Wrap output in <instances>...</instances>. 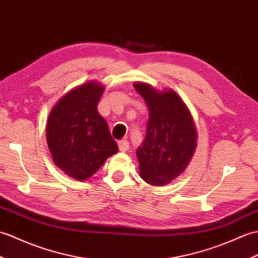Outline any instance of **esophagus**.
Returning a JSON list of instances; mask_svg holds the SVG:
<instances>
[{
	"label": "esophagus",
	"mask_w": 258,
	"mask_h": 258,
	"mask_svg": "<svg viewBox=\"0 0 258 258\" xmlns=\"http://www.w3.org/2000/svg\"><path fill=\"white\" fill-rule=\"evenodd\" d=\"M128 147H130V144H128L127 141L122 140V141L118 142V149L121 152H126L127 149H128Z\"/></svg>",
	"instance_id": "esophagus-1"
}]
</instances>
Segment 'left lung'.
Returning a JSON list of instances; mask_svg holds the SVG:
<instances>
[{
  "instance_id": "1",
  "label": "left lung",
  "mask_w": 258,
  "mask_h": 258,
  "mask_svg": "<svg viewBox=\"0 0 258 258\" xmlns=\"http://www.w3.org/2000/svg\"><path fill=\"white\" fill-rule=\"evenodd\" d=\"M133 86L148 107L146 136L136 151L140 175L156 187L169 184L185 170L196 152L198 132L194 117L173 90L158 91L140 81Z\"/></svg>"
}]
</instances>
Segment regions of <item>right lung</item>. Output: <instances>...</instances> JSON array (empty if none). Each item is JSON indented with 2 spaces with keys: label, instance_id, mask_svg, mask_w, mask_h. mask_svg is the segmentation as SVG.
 I'll list each match as a JSON object with an SVG mask.
<instances>
[{
  "label": "right lung",
  "instance_id": "add662e5",
  "mask_svg": "<svg viewBox=\"0 0 258 258\" xmlns=\"http://www.w3.org/2000/svg\"><path fill=\"white\" fill-rule=\"evenodd\" d=\"M105 87L88 81L71 89L52 106L46 140L53 163L66 175L86 181L118 152L98 103Z\"/></svg>",
  "mask_w": 258,
  "mask_h": 258
}]
</instances>
